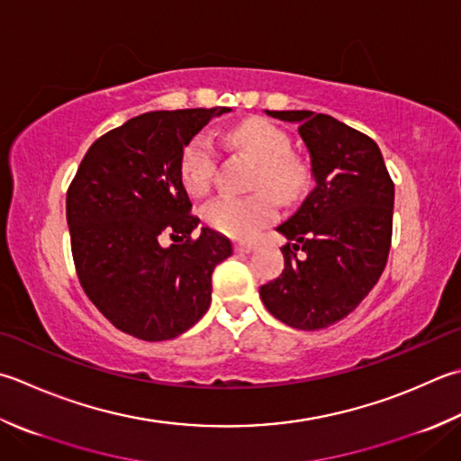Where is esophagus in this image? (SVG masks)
<instances>
[{"label": "esophagus", "instance_id": "1", "mask_svg": "<svg viewBox=\"0 0 461 461\" xmlns=\"http://www.w3.org/2000/svg\"><path fill=\"white\" fill-rule=\"evenodd\" d=\"M256 249V243H236L238 254H251Z\"/></svg>", "mask_w": 461, "mask_h": 461}]
</instances>
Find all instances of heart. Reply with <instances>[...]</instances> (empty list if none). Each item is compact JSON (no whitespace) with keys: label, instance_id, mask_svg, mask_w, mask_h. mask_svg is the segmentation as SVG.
Segmentation results:
<instances>
[{"label":"heart","instance_id":"1","mask_svg":"<svg viewBox=\"0 0 461 461\" xmlns=\"http://www.w3.org/2000/svg\"><path fill=\"white\" fill-rule=\"evenodd\" d=\"M230 140L254 158L259 169L256 174L258 192L248 197L220 195L203 207V220L213 230L230 238L246 240L276 215V200L292 203L300 197L305 185V169L290 156V138L266 120H248L231 130ZM215 167L213 141L205 133L195 135L182 153L179 174L192 195H203L212 185ZM269 191L273 193L268 194Z\"/></svg>","mask_w":461,"mask_h":461}]
</instances>
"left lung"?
Masks as SVG:
<instances>
[{
  "label": "left lung",
  "mask_w": 461,
  "mask_h": 461,
  "mask_svg": "<svg viewBox=\"0 0 461 461\" xmlns=\"http://www.w3.org/2000/svg\"><path fill=\"white\" fill-rule=\"evenodd\" d=\"M295 123L313 187L276 231L285 269L259 287L267 312L295 330H323L354 312L380 279L392 243L393 182L377 143L336 117L267 112ZM295 250H303L302 258Z\"/></svg>",
  "instance_id": "obj_1"
}]
</instances>
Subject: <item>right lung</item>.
Returning a JSON list of instances; mask_svg holds the SVG:
<instances>
[{
  "label": "right lung",
  "instance_id": "1",
  "mask_svg": "<svg viewBox=\"0 0 461 461\" xmlns=\"http://www.w3.org/2000/svg\"><path fill=\"white\" fill-rule=\"evenodd\" d=\"M231 107L148 112L102 135L69 185L66 213L81 287L117 330L146 341L182 336L212 302L231 241L189 215L185 146ZM164 235L180 241L164 247Z\"/></svg>",
  "mask_w": 461,
  "mask_h": 461
}]
</instances>
